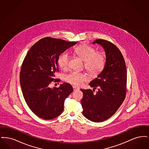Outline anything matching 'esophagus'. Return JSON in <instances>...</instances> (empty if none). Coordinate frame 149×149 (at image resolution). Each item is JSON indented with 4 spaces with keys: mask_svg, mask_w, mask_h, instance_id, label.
Here are the masks:
<instances>
[{
    "mask_svg": "<svg viewBox=\"0 0 149 149\" xmlns=\"http://www.w3.org/2000/svg\"><path fill=\"white\" fill-rule=\"evenodd\" d=\"M72 88H73V89H74V91H78L79 89V88L75 86H72Z\"/></svg>",
    "mask_w": 149,
    "mask_h": 149,
    "instance_id": "obj_1",
    "label": "esophagus"
}]
</instances>
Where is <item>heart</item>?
Listing matches in <instances>:
<instances>
[{"instance_id":"b5f03b06","label":"heart","mask_w":149,"mask_h":149,"mask_svg":"<svg viewBox=\"0 0 149 149\" xmlns=\"http://www.w3.org/2000/svg\"><path fill=\"white\" fill-rule=\"evenodd\" d=\"M75 53L84 60V66L86 70L92 75H98L103 70L106 59L104 55L97 52L96 49L86 44L80 45L74 49ZM70 56L69 54L64 52L60 55L57 59L58 66L63 70L68 68ZM65 80L75 86L82 85L84 81L88 80L89 77L84 72L73 71L65 75Z\"/></svg>"}]
</instances>
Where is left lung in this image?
<instances>
[{"label": "left lung", "instance_id": "obj_1", "mask_svg": "<svg viewBox=\"0 0 149 149\" xmlns=\"http://www.w3.org/2000/svg\"><path fill=\"white\" fill-rule=\"evenodd\" d=\"M102 45L106 54V62L97 78L89 83L99 91L80 89L83 93L81 100L83 114L89 120L100 122L112 117L123 102L126 95L127 70L124 58L113 43L97 39L94 43Z\"/></svg>", "mask_w": 149, "mask_h": 149}]
</instances>
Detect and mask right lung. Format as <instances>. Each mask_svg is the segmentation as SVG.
Returning <instances> with one entry per match:
<instances>
[{"mask_svg":"<svg viewBox=\"0 0 149 149\" xmlns=\"http://www.w3.org/2000/svg\"><path fill=\"white\" fill-rule=\"evenodd\" d=\"M77 42L47 37L33 45L22 64L20 84L23 95L30 109L43 120H52L63 113L64 101L73 91L64 83L58 88H50L58 72V57Z\"/></svg>","mask_w":149,"mask_h":149,"instance_id":"add662e5","label":"right lung"}]
</instances>
